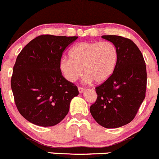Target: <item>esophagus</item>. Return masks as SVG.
<instances>
[{
    "instance_id": "34e87169",
    "label": "esophagus",
    "mask_w": 159,
    "mask_h": 159,
    "mask_svg": "<svg viewBox=\"0 0 159 159\" xmlns=\"http://www.w3.org/2000/svg\"><path fill=\"white\" fill-rule=\"evenodd\" d=\"M78 90H79L80 93H83L84 91H85V88H83V87H79V88H78Z\"/></svg>"
}]
</instances>
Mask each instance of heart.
<instances>
[{"label": "heart", "mask_w": 159, "mask_h": 159, "mask_svg": "<svg viewBox=\"0 0 159 159\" xmlns=\"http://www.w3.org/2000/svg\"><path fill=\"white\" fill-rule=\"evenodd\" d=\"M70 59L63 58L59 68L69 82H75L83 74L87 82L100 84L112 75L118 53L115 44L109 42H81L69 52Z\"/></svg>", "instance_id": "obj_1"}]
</instances>
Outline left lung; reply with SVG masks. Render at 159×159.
<instances>
[{"label":"left lung","instance_id":"8db88e82","mask_svg":"<svg viewBox=\"0 0 159 159\" xmlns=\"http://www.w3.org/2000/svg\"><path fill=\"white\" fill-rule=\"evenodd\" d=\"M112 42L118 53L112 75L95 88L96 101L91 106L92 117L105 128H117L135 118L146 96L147 69L141 50L131 39L102 35Z\"/></svg>","mask_w":159,"mask_h":159}]
</instances>
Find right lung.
Returning a JSON list of instances; mask_svg holds the SVG:
<instances>
[{
    "instance_id": "obj_1",
    "label": "right lung",
    "mask_w": 159,
    "mask_h": 159,
    "mask_svg": "<svg viewBox=\"0 0 159 159\" xmlns=\"http://www.w3.org/2000/svg\"><path fill=\"white\" fill-rule=\"evenodd\" d=\"M77 36L41 35L17 57L11 88L20 115L32 124L55 126L68 113L70 102L79 94L76 85L61 75L63 52Z\"/></svg>"
}]
</instances>
